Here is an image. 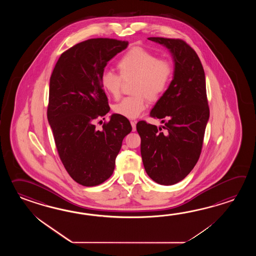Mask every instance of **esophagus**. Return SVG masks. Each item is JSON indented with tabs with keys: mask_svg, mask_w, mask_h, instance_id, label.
Listing matches in <instances>:
<instances>
[{
	"mask_svg": "<svg viewBox=\"0 0 256 256\" xmlns=\"http://www.w3.org/2000/svg\"><path fill=\"white\" fill-rule=\"evenodd\" d=\"M130 126H132V132H136V120H132V122H130Z\"/></svg>",
	"mask_w": 256,
	"mask_h": 256,
	"instance_id": "1",
	"label": "esophagus"
}]
</instances>
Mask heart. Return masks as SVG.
<instances>
[{
  "label": "heart",
  "mask_w": 256,
  "mask_h": 256,
  "mask_svg": "<svg viewBox=\"0 0 256 256\" xmlns=\"http://www.w3.org/2000/svg\"><path fill=\"white\" fill-rule=\"evenodd\" d=\"M120 75L104 71L100 84L104 92L112 98L120 97L124 80H134L136 96L126 97L115 104V114L136 119L147 108V98L158 100L168 90L173 76V65L168 60L158 58L156 54L142 48H134L122 56L117 63Z\"/></svg>",
  "instance_id": "1"
}]
</instances>
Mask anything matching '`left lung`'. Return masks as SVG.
<instances>
[{"mask_svg": "<svg viewBox=\"0 0 256 256\" xmlns=\"http://www.w3.org/2000/svg\"><path fill=\"white\" fill-rule=\"evenodd\" d=\"M169 49L174 76L150 115L164 122L162 128L140 120L141 154L147 174L160 185H174L194 168L202 152L210 108L205 73L200 58L181 39L148 38ZM167 122H166L165 120Z\"/></svg>", "mask_w": 256, "mask_h": 256, "instance_id": "obj_1", "label": "left lung"}]
</instances>
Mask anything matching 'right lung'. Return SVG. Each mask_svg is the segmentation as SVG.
I'll return each mask as SVG.
<instances>
[{
	"label": "right lung",
	"mask_w": 256,
	"mask_h": 256,
	"mask_svg": "<svg viewBox=\"0 0 256 256\" xmlns=\"http://www.w3.org/2000/svg\"><path fill=\"white\" fill-rule=\"evenodd\" d=\"M127 41L93 38L76 44L60 56L50 76L48 120L66 170L76 183L93 186L114 173L129 120L112 115L97 130L94 120L109 112L100 84L104 68L124 50Z\"/></svg>",
	"instance_id": "1"
}]
</instances>
